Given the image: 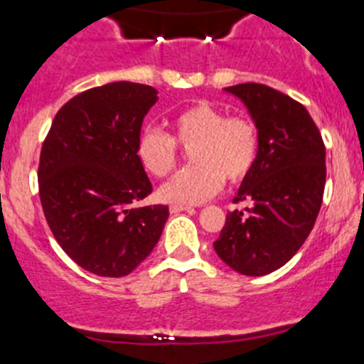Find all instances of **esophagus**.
Masks as SVG:
<instances>
[{"mask_svg":"<svg viewBox=\"0 0 364 364\" xmlns=\"http://www.w3.org/2000/svg\"><path fill=\"white\" fill-rule=\"evenodd\" d=\"M171 213H181V211H193L192 206H185V204H171Z\"/></svg>","mask_w":364,"mask_h":364,"instance_id":"34e87169","label":"esophagus"}]
</instances>
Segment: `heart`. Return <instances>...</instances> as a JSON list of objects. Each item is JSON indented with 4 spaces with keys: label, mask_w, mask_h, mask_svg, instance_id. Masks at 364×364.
I'll return each instance as SVG.
<instances>
[{
    "label": "heart",
    "mask_w": 364,
    "mask_h": 364,
    "mask_svg": "<svg viewBox=\"0 0 364 364\" xmlns=\"http://www.w3.org/2000/svg\"><path fill=\"white\" fill-rule=\"evenodd\" d=\"M172 132L174 136L147 126L136 139L139 161L154 178H165L178 165L176 139L179 146L192 149L193 167L176 174L160 188V197L167 203H204L222 188L224 178L240 181L256 161L259 135L252 119L245 115L228 117L215 105L196 103L174 115Z\"/></svg>",
    "instance_id": "heart-1"
}]
</instances>
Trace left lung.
Listing matches in <instances>:
<instances>
[{
    "instance_id": "left-lung-1",
    "label": "left lung",
    "mask_w": 364,
    "mask_h": 364,
    "mask_svg": "<svg viewBox=\"0 0 364 364\" xmlns=\"http://www.w3.org/2000/svg\"><path fill=\"white\" fill-rule=\"evenodd\" d=\"M249 110L259 135L257 156L228 213L215 252L243 276L287 264L311 232L326 186V146L309 112L261 83L225 88Z\"/></svg>"
}]
</instances>
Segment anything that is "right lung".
Returning a JSON list of instances; mask_svg holds the SVG:
<instances>
[{
    "instance_id": "right-lung-1",
    "label": "right lung",
    "mask_w": 364,
    "mask_h": 364,
    "mask_svg": "<svg viewBox=\"0 0 364 364\" xmlns=\"http://www.w3.org/2000/svg\"><path fill=\"white\" fill-rule=\"evenodd\" d=\"M158 90L114 81L67 101L53 119L38 161V193L49 229L67 256L101 277L135 270L168 218L136 156L144 117Z\"/></svg>"
}]
</instances>
